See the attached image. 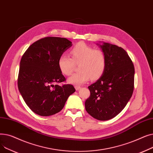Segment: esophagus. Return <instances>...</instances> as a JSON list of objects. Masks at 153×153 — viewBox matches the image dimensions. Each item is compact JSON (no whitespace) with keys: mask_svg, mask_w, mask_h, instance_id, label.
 <instances>
[{"mask_svg":"<svg viewBox=\"0 0 153 153\" xmlns=\"http://www.w3.org/2000/svg\"><path fill=\"white\" fill-rule=\"evenodd\" d=\"M74 87H75V89H76V91H79V89H81V86H77V85H76Z\"/></svg>","mask_w":153,"mask_h":153,"instance_id":"1","label":"esophagus"}]
</instances>
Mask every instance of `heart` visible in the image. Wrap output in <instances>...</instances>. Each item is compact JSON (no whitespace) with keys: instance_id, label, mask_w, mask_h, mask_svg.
<instances>
[{"instance_id":"1","label":"heart","mask_w":153,"mask_h":153,"mask_svg":"<svg viewBox=\"0 0 153 153\" xmlns=\"http://www.w3.org/2000/svg\"><path fill=\"white\" fill-rule=\"evenodd\" d=\"M72 58L66 54L60 56L58 67L64 75L69 76L74 70V63H79V72L68 78L69 83L81 85L91 77L93 79L101 76L106 68L107 59L104 52L83 42L77 43L71 51Z\"/></svg>"}]
</instances>
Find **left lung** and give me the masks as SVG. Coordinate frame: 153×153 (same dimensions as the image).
Wrapping results in <instances>:
<instances>
[{
  "mask_svg": "<svg viewBox=\"0 0 153 153\" xmlns=\"http://www.w3.org/2000/svg\"><path fill=\"white\" fill-rule=\"evenodd\" d=\"M100 46L106 56V68L97 81L88 87L91 95L85 107L92 117L105 121L120 114L131 97L134 68L122 48L108 43Z\"/></svg>",
  "mask_w": 153,
  "mask_h": 153,
  "instance_id": "left-lung-1",
  "label": "left lung"
}]
</instances>
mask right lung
Masks as SVG:
<instances>
[{"mask_svg": "<svg viewBox=\"0 0 153 153\" xmlns=\"http://www.w3.org/2000/svg\"><path fill=\"white\" fill-rule=\"evenodd\" d=\"M65 38L45 37L30 45L22 56L18 87L28 107L40 116L58 113L76 90L66 81L58 67L60 56L72 46Z\"/></svg>", "mask_w": 153, "mask_h": 153, "instance_id": "right-lung-1", "label": "right lung"}]
</instances>
